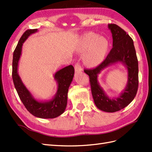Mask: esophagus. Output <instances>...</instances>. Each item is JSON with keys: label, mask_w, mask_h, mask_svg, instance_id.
Segmentation results:
<instances>
[{"label": "esophagus", "mask_w": 152, "mask_h": 152, "mask_svg": "<svg viewBox=\"0 0 152 152\" xmlns=\"http://www.w3.org/2000/svg\"><path fill=\"white\" fill-rule=\"evenodd\" d=\"M74 70H75L76 72H82V66L80 65L79 63H76L75 66H74Z\"/></svg>", "instance_id": "esophagus-1"}]
</instances>
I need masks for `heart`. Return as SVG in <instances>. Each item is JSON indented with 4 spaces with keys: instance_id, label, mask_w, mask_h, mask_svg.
<instances>
[{
    "instance_id": "heart-1",
    "label": "heart",
    "mask_w": 152,
    "mask_h": 152,
    "mask_svg": "<svg viewBox=\"0 0 152 152\" xmlns=\"http://www.w3.org/2000/svg\"><path fill=\"white\" fill-rule=\"evenodd\" d=\"M108 47V42L106 38L97 34L88 33L80 38L77 51L80 53H84L83 61L86 66L95 67L104 61Z\"/></svg>"
}]
</instances>
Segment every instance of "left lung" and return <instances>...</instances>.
<instances>
[{"instance_id": "8db88e82", "label": "left lung", "mask_w": 152, "mask_h": 152, "mask_svg": "<svg viewBox=\"0 0 152 152\" xmlns=\"http://www.w3.org/2000/svg\"><path fill=\"white\" fill-rule=\"evenodd\" d=\"M113 44L112 50L103 62L93 69L84 70L89 76L91 93L96 107L106 112H115L124 108L133 101L138 86V64L133 40L126 32L115 24H108ZM121 63L128 70L126 89L118 98L108 97L98 82L102 70L113 64Z\"/></svg>"}]
</instances>
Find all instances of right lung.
Segmentation results:
<instances>
[{"mask_svg": "<svg viewBox=\"0 0 152 152\" xmlns=\"http://www.w3.org/2000/svg\"><path fill=\"white\" fill-rule=\"evenodd\" d=\"M37 32L38 29L27 30L19 39L13 54L12 79L19 98L31 114L39 118H55L62 114L66 109L68 91L73 80L74 69L72 65H69L55 73L53 76L57 83V90L51 100L42 101L35 99L18 74V64L21 56L23 44L28 37Z\"/></svg>", "mask_w": 152, "mask_h": 152, "instance_id": "obj_1", "label": "right lung"}]
</instances>
